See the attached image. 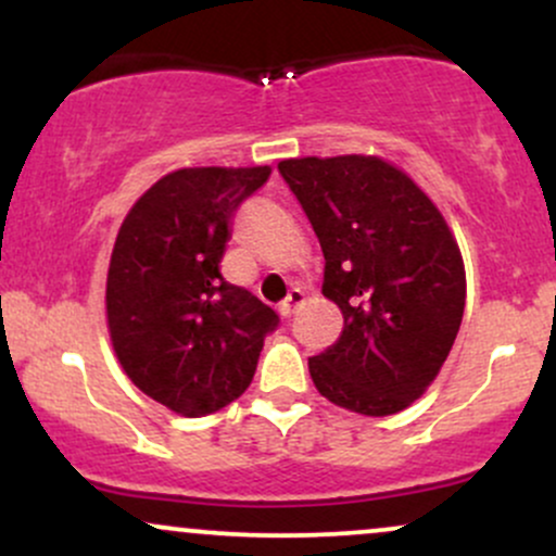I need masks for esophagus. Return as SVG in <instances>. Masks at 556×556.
<instances>
[{
    "mask_svg": "<svg viewBox=\"0 0 556 556\" xmlns=\"http://www.w3.org/2000/svg\"><path fill=\"white\" fill-rule=\"evenodd\" d=\"M300 305H303V292H300L298 287H292V290L287 292V298L279 303V314H282L285 318H290L300 308Z\"/></svg>",
    "mask_w": 556,
    "mask_h": 556,
    "instance_id": "obj_1",
    "label": "esophagus"
}]
</instances>
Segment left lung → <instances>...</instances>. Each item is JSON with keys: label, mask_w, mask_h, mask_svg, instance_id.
I'll use <instances>...</instances> for the list:
<instances>
[{"label": "left lung", "mask_w": 556, "mask_h": 556, "mask_svg": "<svg viewBox=\"0 0 556 556\" xmlns=\"http://www.w3.org/2000/svg\"><path fill=\"white\" fill-rule=\"evenodd\" d=\"M324 251V298L340 340L308 358L318 392L361 416H392L429 389L465 308V266L442 212L379 156L279 162Z\"/></svg>", "instance_id": "left-lung-1"}]
</instances>
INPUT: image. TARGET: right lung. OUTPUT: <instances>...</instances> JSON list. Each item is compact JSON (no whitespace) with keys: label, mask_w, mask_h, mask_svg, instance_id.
<instances>
[{"label":"right lung","mask_w":556,"mask_h":556,"mask_svg":"<svg viewBox=\"0 0 556 556\" xmlns=\"http://www.w3.org/2000/svg\"><path fill=\"white\" fill-rule=\"evenodd\" d=\"M271 167L169 172L125 216L106 274V324L119 366L185 418L222 410L256 374L279 316L229 285L219 264L229 225Z\"/></svg>","instance_id":"right-lung-1"}]
</instances>
